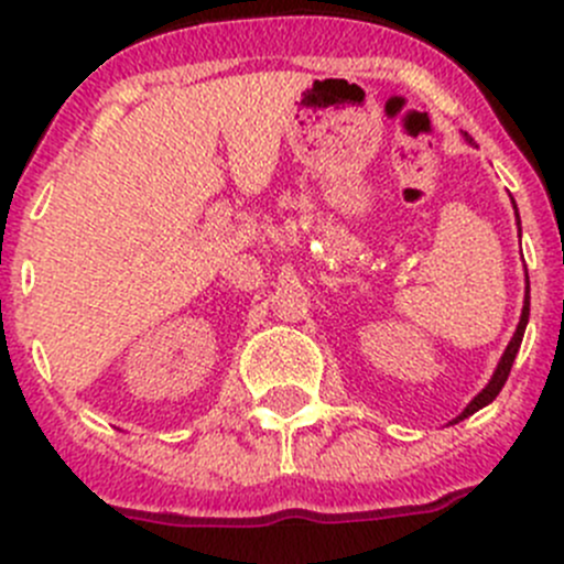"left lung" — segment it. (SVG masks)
Wrapping results in <instances>:
<instances>
[{
  "label": "left lung",
  "mask_w": 564,
  "mask_h": 564,
  "mask_svg": "<svg viewBox=\"0 0 564 564\" xmlns=\"http://www.w3.org/2000/svg\"><path fill=\"white\" fill-rule=\"evenodd\" d=\"M469 141H471V139H469ZM513 207H516V202H513ZM516 220H519V209H516ZM519 231H521V220H519ZM527 322H529V275H527V294H524V308H521L519 327H516V333H513V338H510V344H508V349H505V355L499 357V366H497V371H494V377L488 379V384H486V388H482L480 392H477V395L471 398L469 403H466V409H464V412L458 414L456 420H453V423H458V420L469 417V414H475L477 409L488 406V403H491L494 398L499 395V390H502V388H505V382H508V377H510V368H513V360H516V355H519V349H521V340H524V329H527Z\"/></svg>",
  "instance_id": "obj_1"
}]
</instances>
